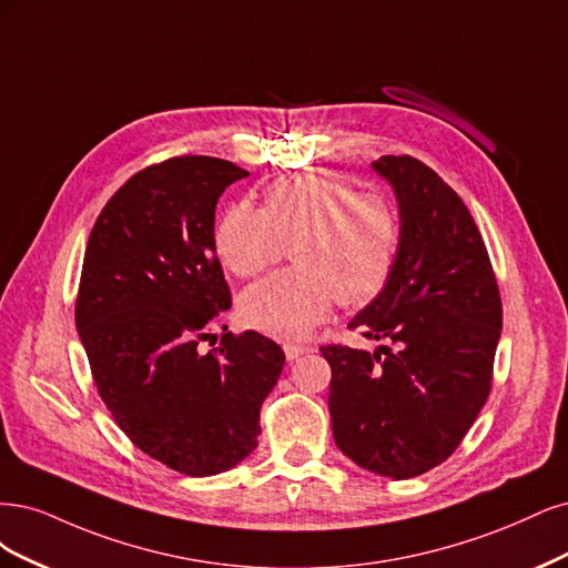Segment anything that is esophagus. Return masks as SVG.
Returning <instances> with one entry per match:
<instances>
[{"mask_svg": "<svg viewBox=\"0 0 568 568\" xmlns=\"http://www.w3.org/2000/svg\"><path fill=\"white\" fill-rule=\"evenodd\" d=\"M308 352H314V346H311V344H285L287 361H295V358H300V356H304Z\"/></svg>", "mask_w": 568, "mask_h": 568, "instance_id": "34e87169", "label": "esophagus"}]
</instances>
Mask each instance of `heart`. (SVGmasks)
Wrapping results in <instances>:
<instances>
[{
  "instance_id": "1",
  "label": "heart",
  "mask_w": 568,
  "mask_h": 568,
  "mask_svg": "<svg viewBox=\"0 0 568 568\" xmlns=\"http://www.w3.org/2000/svg\"><path fill=\"white\" fill-rule=\"evenodd\" d=\"M290 254L295 266L250 285L243 318L281 339L306 337L335 302H371L389 281L400 245L396 205L356 191L335 174L271 181L264 205H231L214 229V250L235 276H254Z\"/></svg>"
}]
</instances>
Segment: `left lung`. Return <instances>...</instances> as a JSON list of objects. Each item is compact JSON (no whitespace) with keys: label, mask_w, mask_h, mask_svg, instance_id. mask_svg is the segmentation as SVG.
Returning <instances> with one entry per match:
<instances>
[{"label":"left lung","mask_w":568,"mask_h":568,"mask_svg":"<svg viewBox=\"0 0 568 568\" xmlns=\"http://www.w3.org/2000/svg\"><path fill=\"white\" fill-rule=\"evenodd\" d=\"M400 216L389 281L349 327L379 349L321 346L337 448L379 477L442 465L484 408L503 331L500 290L465 203L425 162L382 155Z\"/></svg>","instance_id":"left-lung-1"}]
</instances>
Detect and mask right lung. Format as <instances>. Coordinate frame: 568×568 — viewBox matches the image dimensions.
<instances>
[{"mask_svg": "<svg viewBox=\"0 0 568 568\" xmlns=\"http://www.w3.org/2000/svg\"><path fill=\"white\" fill-rule=\"evenodd\" d=\"M247 174L207 155L151 164L108 200L84 252L75 325L99 396L136 448L189 477L257 448L260 408L285 363L254 331L200 346L231 306L214 210Z\"/></svg>", "mask_w": 568, "mask_h": 568, "instance_id": "obj_1", "label": "right lung"}]
</instances>
